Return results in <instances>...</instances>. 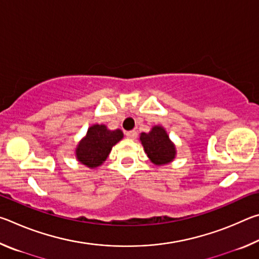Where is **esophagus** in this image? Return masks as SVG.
Listing matches in <instances>:
<instances>
[{
	"label": "esophagus",
	"mask_w": 259,
	"mask_h": 259,
	"mask_svg": "<svg viewBox=\"0 0 259 259\" xmlns=\"http://www.w3.org/2000/svg\"><path fill=\"white\" fill-rule=\"evenodd\" d=\"M125 136H126V138H129V139H135L136 137H137V133H136L135 130L128 131V133L125 134Z\"/></svg>",
	"instance_id": "34e87169"
}]
</instances>
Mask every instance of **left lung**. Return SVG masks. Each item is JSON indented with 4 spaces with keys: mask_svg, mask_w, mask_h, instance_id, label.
Listing matches in <instances>:
<instances>
[{
    "mask_svg": "<svg viewBox=\"0 0 259 259\" xmlns=\"http://www.w3.org/2000/svg\"><path fill=\"white\" fill-rule=\"evenodd\" d=\"M139 140L148 159L157 166L171 163L177 155L176 145L162 125H153L150 133H142Z\"/></svg>",
    "mask_w": 259,
    "mask_h": 259,
    "instance_id": "1",
    "label": "left lung"
}]
</instances>
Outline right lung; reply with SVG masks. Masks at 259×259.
<instances>
[{
    "mask_svg": "<svg viewBox=\"0 0 259 259\" xmlns=\"http://www.w3.org/2000/svg\"><path fill=\"white\" fill-rule=\"evenodd\" d=\"M122 138L123 133L120 129L109 130L105 124H93L76 145V160L90 169L98 168Z\"/></svg>",
    "mask_w": 259,
    "mask_h": 259,
    "instance_id": "1",
    "label": "right lung"
}]
</instances>
